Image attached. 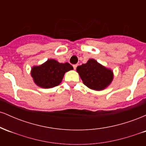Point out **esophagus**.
Instances as JSON below:
<instances>
[{
    "instance_id": "obj_1",
    "label": "esophagus",
    "mask_w": 146,
    "mask_h": 146,
    "mask_svg": "<svg viewBox=\"0 0 146 146\" xmlns=\"http://www.w3.org/2000/svg\"><path fill=\"white\" fill-rule=\"evenodd\" d=\"M73 68H74V69L75 70V69H76L77 66H78V64H73Z\"/></svg>"
}]
</instances>
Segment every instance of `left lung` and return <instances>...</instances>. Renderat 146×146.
Segmentation results:
<instances>
[{
    "label": "left lung",
    "instance_id": "obj_1",
    "mask_svg": "<svg viewBox=\"0 0 146 146\" xmlns=\"http://www.w3.org/2000/svg\"><path fill=\"white\" fill-rule=\"evenodd\" d=\"M77 71L84 84L88 88L95 90L104 89L110 84L113 78L112 71L93 59H90L86 64L78 66Z\"/></svg>",
    "mask_w": 146,
    "mask_h": 146
}]
</instances>
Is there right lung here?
<instances>
[{
    "label": "right lung",
    "mask_w": 146,
    "mask_h": 146,
    "mask_svg": "<svg viewBox=\"0 0 146 146\" xmlns=\"http://www.w3.org/2000/svg\"><path fill=\"white\" fill-rule=\"evenodd\" d=\"M73 68L69 63H59L51 59L40 66L33 67L31 76L38 86L44 88H53L58 86L64 73Z\"/></svg>",
    "instance_id": "add662e5"
}]
</instances>
